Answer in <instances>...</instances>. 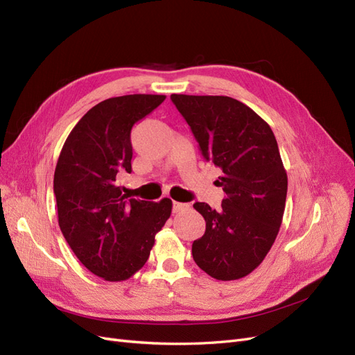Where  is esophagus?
<instances>
[{
  "mask_svg": "<svg viewBox=\"0 0 355 355\" xmlns=\"http://www.w3.org/2000/svg\"><path fill=\"white\" fill-rule=\"evenodd\" d=\"M188 209H189V204L173 201V213H180V211H183V210H188Z\"/></svg>",
  "mask_w": 355,
  "mask_h": 355,
  "instance_id": "34e87169",
  "label": "esophagus"
}]
</instances>
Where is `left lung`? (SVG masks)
I'll use <instances>...</instances> for the list:
<instances>
[{"instance_id":"1","label":"left lung","mask_w":355,"mask_h":355,"mask_svg":"<svg viewBox=\"0 0 355 355\" xmlns=\"http://www.w3.org/2000/svg\"><path fill=\"white\" fill-rule=\"evenodd\" d=\"M170 98L202 157L223 172L216 180L225 192L222 207L193 204L205 220V234L192 243L193 261L217 280L245 277L270 251L285 211L288 176L273 130L230 96L172 94Z\"/></svg>"}]
</instances>
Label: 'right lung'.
<instances>
[{
	"label": "right lung",
	"instance_id": "1",
	"mask_svg": "<svg viewBox=\"0 0 355 355\" xmlns=\"http://www.w3.org/2000/svg\"><path fill=\"white\" fill-rule=\"evenodd\" d=\"M166 95L133 94L101 101L71 129L54 172L58 225L71 251L95 276L121 282L144 267L172 214V201L128 200L117 185L132 172L130 130Z\"/></svg>",
	"mask_w": 355,
	"mask_h": 355
}]
</instances>
